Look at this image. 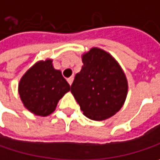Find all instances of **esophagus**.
<instances>
[{"mask_svg": "<svg viewBox=\"0 0 160 160\" xmlns=\"http://www.w3.org/2000/svg\"><path fill=\"white\" fill-rule=\"evenodd\" d=\"M68 84H69V85H71V84H72V82H73V77L68 78Z\"/></svg>", "mask_w": 160, "mask_h": 160, "instance_id": "34e87169", "label": "esophagus"}]
</instances>
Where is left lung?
Instances as JSON below:
<instances>
[{"label": "left lung", "instance_id": "8db88e82", "mask_svg": "<svg viewBox=\"0 0 160 160\" xmlns=\"http://www.w3.org/2000/svg\"><path fill=\"white\" fill-rule=\"evenodd\" d=\"M83 66L70 92L83 114L95 121L112 117L124 103L128 84L117 61L102 49L93 48L82 56Z\"/></svg>", "mask_w": 160, "mask_h": 160}]
</instances>
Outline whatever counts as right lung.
I'll return each instance as SVG.
<instances>
[{
  "mask_svg": "<svg viewBox=\"0 0 160 160\" xmlns=\"http://www.w3.org/2000/svg\"><path fill=\"white\" fill-rule=\"evenodd\" d=\"M70 90L60 70L55 69L52 60L38 61L29 68L19 82V94L24 107L36 115L52 113L58 101Z\"/></svg>",
  "mask_w": 160,
  "mask_h": 160,
  "instance_id": "right-lung-1",
  "label": "right lung"
}]
</instances>
